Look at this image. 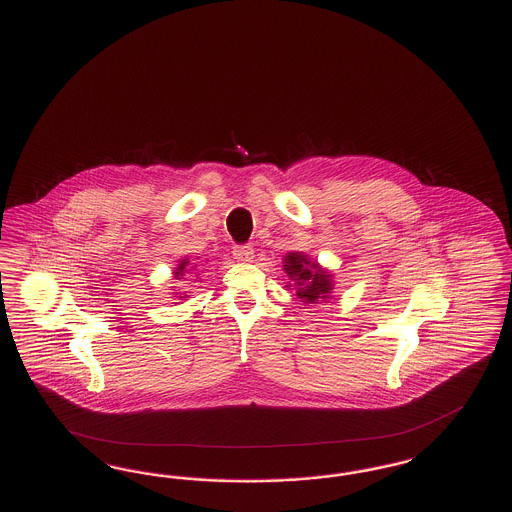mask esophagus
<instances>
[{"label": "esophagus", "instance_id": "1", "mask_svg": "<svg viewBox=\"0 0 512 512\" xmlns=\"http://www.w3.org/2000/svg\"><path fill=\"white\" fill-rule=\"evenodd\" d=\"M232 253H234V257H236L238 261H251V259H253V247H251V245H236Z\"/></svg>", "mask_w": 512, "mask_h": 512}]
</instances>
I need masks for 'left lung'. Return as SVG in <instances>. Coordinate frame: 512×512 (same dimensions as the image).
Masks as SVG:
<instances>
[{
    "label": "left lung",
    "instance_id": "obj_1",
    "mask_svg": "<svg viewBox=\"0 0 512 512\" xmlns=\"http://www.w3.org/2000/svg\"><path fill=\"white\" fill-rule=\"evenodd\" d=\"M284 270L297 284V297L305 303H317L318 299H326L332 292L330 274L317 267V263L307 261L301 253H290L284 259Z\"/></svg>",
    "mask_w": 512,
    "mask_h": 512
}]
</instances>
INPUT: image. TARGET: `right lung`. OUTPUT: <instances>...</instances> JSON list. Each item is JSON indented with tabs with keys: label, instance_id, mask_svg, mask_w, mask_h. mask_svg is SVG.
Returning <instances> with one entry per match:
<instances>
[{
	"label": "right lung",
	"instance_id": "1",
	"mask_svg": "<svg viewBox=\"0 0 512 512\" xmlns=\"http://www.w3.org/2000/svg\"><path fill=\"white\" fill-rule=\"evenodd\" d=\"M188 263H190V261H188V259H184V261H182V263L178 265V268H176V272H174L176 280H180V276L184 274V270H186V267H188Z\"/></svg>",
	"mask_w": 512,
	"mask_h": 512
}]
</instances>
